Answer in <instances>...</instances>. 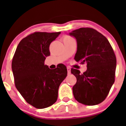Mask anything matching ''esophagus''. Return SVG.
I'll list each match as a JSON object with an SVG mask.
<instances>
[{
    "label": "esophagus",
    "mask_w": 126,
    "mask_h": 126,
    "mask_svg": "<svg viewBox=\"0 0 126 126\" xmlns=\"http://www.w3.org/2000/svg\"><path fill=\"white\" fill-rule=\"evenodd\" d=\"M67 73H68V74H71V69H70V67H67Z\"/></svg>",
    "instance_id": "1"
}]
</instances>
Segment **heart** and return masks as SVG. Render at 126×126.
Instances as JSON below:
<instances>
[{"label": "heart", "mask_w": 126, "mask_h": 126, "mask_svg": "<svg viewBox=\"0 0 126 126\" xmlns=\"http://www.w3.org/2000/svg\"><path fill=\"white\" fill-rule=\"evenodd\" d=\"M65 38H69V36H65Z\"/></svg>", "instance_id": "obj_1"}]
</instances>
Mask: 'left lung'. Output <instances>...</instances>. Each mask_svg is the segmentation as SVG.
<instances>
[{
    "mask_svg": "<svg viewBox=\"0 0 126 126\" xmlns=\"http://www.w3.org/2000/svg\"><path fill=\"white\" fill-rule=\"evenodd\" d=\"M77 42L74 59L87 63L83 74L72 68L77 79L73 87L77 101L86 105H95L106 98L115 81L116 57L107 38L96 30L81 28L69 33Z\"/></svg>",
    "mask_w": 126,
    "mask_h": 126,
    "instance_id": "obj_1",
    "label": "left lung"
}]
</instances>
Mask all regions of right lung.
<instances>
[{"label": "right lung", "mask_w": 126, "mask_h": 126, "mask_svg": "<svg viewBox=\"0 0 126 126\" xmlns=\"http://www.w3.org/2000/svg\"><path fill=\"white\" fill-rule=\"evenodd\" d=\"M61 32H34L18 44L12 61L15 86L26 102L36 109L55 103L59 88L66 78L65 65L50 69L44 62L50 55V43Z\"/></svg>", "instance_id": "obj_1"}]
</instances>
